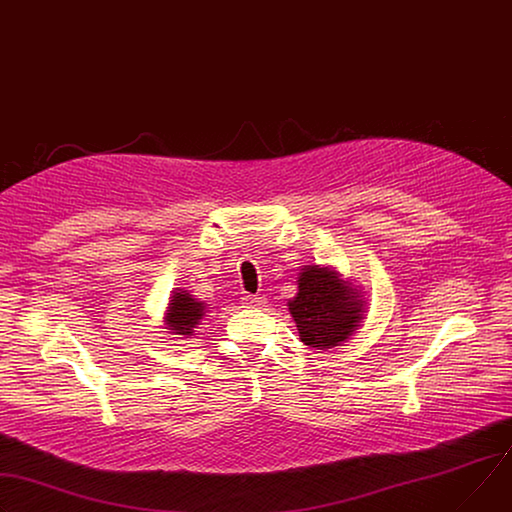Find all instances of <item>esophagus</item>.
<instances>
[{
    "mask_svg": "<svg viewBox=\"0 0 512 512\" xmlns=\"http://www.w3.org/2000/svg\"><path fill=\"white\" fill-rule=\"evenodd\" d=\"M241 300H243V304L247 308H261V306H265V296H261V294H247Z\"/></svg>",
    "mask_w": 512,
    "mask_h": 512,
    "instance_id": "34e87169",
    "label": "esophagus"
}]
</instances>
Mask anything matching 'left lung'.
<instances>
[{"label":"left lung","mask_w":512,"mask_h":512,"mask_svg":"<svg viewBox=\"0 0 512 512\" xmlns=\"http://www.w3.org/2000/svg\"><path fill=\"white\" fill-rule=\"evenodd\" d=\"M300 339L308 347L331 349L347 341L365 314L361 290L341 280L333 267L304 265L298 294L288 302Z\"/></svg>","instance_id":"1"}]
</instances>
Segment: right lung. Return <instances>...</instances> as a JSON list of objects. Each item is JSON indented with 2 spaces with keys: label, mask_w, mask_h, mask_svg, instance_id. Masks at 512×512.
Listing matches in <instances>:
<instances>
[{
  "label": "right lung",
  "mask_w": 512,
  "mask_h": 512,
  "mask_svg": "<svg viewBox=\"0 0 512 512\" xmlns=\"http://www.w3.org/2000/svg\"><path fill=\"white\" fill-rule=\"evenodd\" d=\"M204 316H206L204 302L196 300L188 290L175 288L165 312V324L173 335L190 337Z\"/></svg>",
  "instance_id": "obj_1"
}]
</instances>
